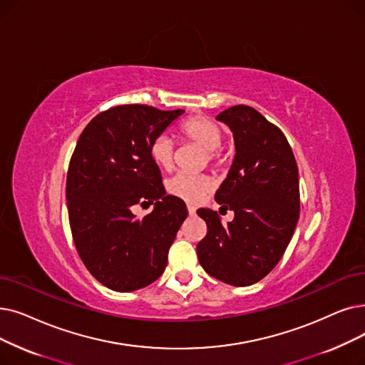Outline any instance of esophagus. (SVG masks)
<instances>
[{"label": "esophagus", "instance_id": "34e87169", "mask_svg": "<svg viewBox=\"0 0 365 365\" xmlns=\"http://www.w3.org/2000/svg\"><path fill=\"white\" fill-rule=\"evenodd\" d=\"M195 212H197L195 205H192V204H187V213H189V216H194V215H195Z\"/></svg>", "mask_w": 365, "mask_h": 365}]
</instances>
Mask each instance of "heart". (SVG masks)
<instances>
[{
	"label": "heart",
	"mask_w": 365,
	"mask_h": 365,
	"mask_svg": "<svg viewBox=\"0 0 365 365\" xmlns=\"http://www.w3.org/2000/svg\"><path fill=\"white\" fill-rule=\"evenodd\" d=\"M180 135L185 140L194 141L198 146L204 148L210 160H215L217 156V149L222 145V140H224V133H222L220 126L204 116H194L185 120L180 125ZM174 152H176L174 141L165 134L155 137L150 143L152 160L161 168H171L174 163ZM167 187L170 194L187 202H197L212 191L213 183L207 176L179 173L168 180Z\"/></svg>",
	"instance_id": "obj_1"
}]
</instances>
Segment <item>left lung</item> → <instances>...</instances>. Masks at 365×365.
<instances>
[{
    "mask_svg": "<svg viewBox=\"0 0 365 365\" xmlns=\"http://www.w3.org/2000/svg\"><path fill=\"white\" fill-rule=\"evenodd\" d=\"M216 119L232 133L235 156L215 200L234 212L228 225L198 209L207 235L197 245L201 267L232 287L259 282L287 250L299 213L298 167L283 133L249 106H232Z\"/></svg>",
    "mask_w": 365,
    "mask_h": 365,
    "instance_id": "8db88e82",
    "label": "left lung"
}]
</instances>
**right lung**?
I'll return each instance as SVG.
<instances>
[{
  "label": "right lung",
  "instance_id": "obj_1",
  "mask_svg": "<svg viewBox=\"0 0 365 365\" xmlns=\"http://www.w3.org/2000/svg\"><path fill=\"white\" fill-rule=\"evenodd\" d=\"M183 113L118 106L95 116L77 140L67 174L70 227L81 259L108 289H141L165 270L187 210L165 194L150 143ZM153 202L145 218L130 210Z\"/></svg>",
  "mask_w": 365,
  "mask_h": 365
}]
</instances>
